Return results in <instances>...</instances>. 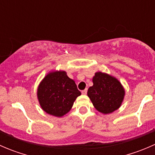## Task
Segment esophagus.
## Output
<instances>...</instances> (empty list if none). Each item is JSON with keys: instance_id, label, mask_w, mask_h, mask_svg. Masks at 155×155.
Listing matches in <instances>:
<instances>
[{"instance_id": "1", "label": "esophagus", "mask_w": 155, "mask_h": 155, "mask_svg": "<svg viewBox=\"0 0 155 155\" xmlns=\"http://www.w3.org/2000/svg\"><path fill=\"white\" fill-rule=\"evenodd\" d=\"M87 88H85V90L82 91V94L85 95V94H87Z\"/></svg>"}]
</instances>
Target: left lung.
Segmentation results:
<instances>
[{
    "mask_svg": "<svg viewBox=\"0 0 155 155\" xmlns=\"http://www.w3.org/2000/svg\"><path fill=\"white\" fill-rule=\"evenodd\" d=\"M92 82L93 85L87 90V96L98 112L107 115L119 109L125 90L117 78L99 71L95 73Z\"/></svg>",
    "mask_w": 155,
    "mask_h": 155,
    "instance_id": "8db88e82",
    "label": "left lung"
}]
</instances>
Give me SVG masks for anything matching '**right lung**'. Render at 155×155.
<instances>
[{
    "mask_svg": "<svg viewBox=\"0 0 155 155\" xmlns=\"http://www.w3.org/2000/svg\"><path fill=\"white\" fill-rule=\"evenodd\" d=\"M81 95L76 83L64 70L48 72L37 87V96L40 107L47 114L64 116L73 107L76 98Z\"/></svg>",
    "mask_w": 155,
    "mask_h": 155,
    "instance_id": "add662e5",
    "label": "right lung"
}]
</instances>
